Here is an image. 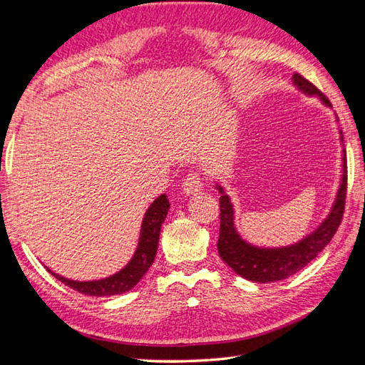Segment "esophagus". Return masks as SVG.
Here are the masks:
<instances>
[{
    "label": "esophagus",
    "instance_id": "34e87169",
    "mask_svg": "<svg viewBox=\"0 0 365 365\" xmlns=\"http://www.w3.org/2000/svg\"><path fill=\"white\" fill-rule=\"evenodd\" d=\"M182 189H184V193H187V195H195L197 192L203 189L202 175L198 172H190L182 182Z\"/></svg>",
    "mask_w": 365,
    "mask_h": 365
}]
</instances>
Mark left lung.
I'll return each instance as SVG.
<instances>
[{
    "instance_id": "8db88e82",
    "label": "left lung",
    "mask_w": 365,
    "mask_h": 365,
    "mask_svg": "<svg viewBox=\"0 0 365 365\" xmlns=\"http://www.w3.org/2000/svg\"><path fill=\"white\" fill-rule=\"evenodd\" d=\"M294 85L301 89L302 93L309 96H318L323 103L331 107L328 98L319 91V89L310 83L307 78H304L301 73L293 76ZM340 140H344L340 130ZM344 172H341L340 187L337 190L336 202L332 205V210L328 217H326L322 225H319L314 233L304 237L299 242L288 247L277 249H262L255 247L249 242H245L242 237L237 235L235 228V210L230 202V197L224 192V189L217 184L215 187L222 193L220 202V233L217 241V250L220 258L232 267V269L247 280L259 282H276L284 280L293 276L297 271H301L304 266H307L312 259L318 257L326 245L329 244L332 236L336 235L337 228L344 217L345 211V198H346V153L344 151Z\"/></svg>"
}]
</instances>
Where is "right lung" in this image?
<instances>
[{
  "label": "right lung",
  "mask_w": 365,
  "mask_h": 365,
  "mask_svg": "<svg viewBox=\"0 0 365 365\" xmlns=\"http://www.w3.org/2000/svg\"><path fill=\"white\" fill-rule=\"evenodd\" d=\"M170 203L167 200V195L163 193L159 198H155L153 205L148 207L145 212V219L141 222V232H140V241L138 247L133 254L130 262L125 264V267L120 272L113 274L107 279L101 280H89V282H78L61 277L59 274H53V276L61 280L64 285L76 289V292L88 296H113L129 292L135 287L140 279L145 276V272L150 269L153 264L155 254H158V244H159V235L160 227L163 220L167 217Z\"/></svg>",
  "instance_id": "obj_1"
}]
</instances>
